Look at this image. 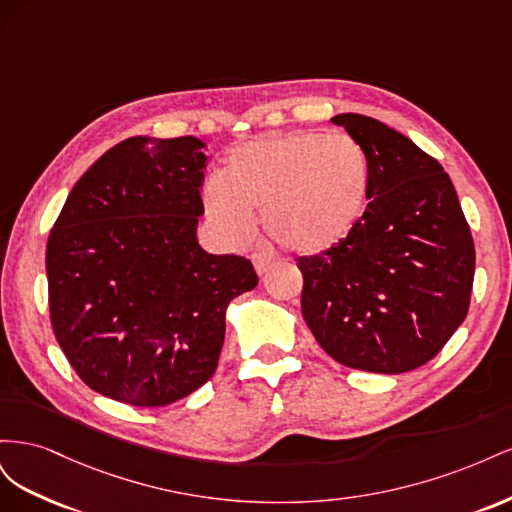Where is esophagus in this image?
<instances>
[{
    "mask_svg": "<svg viewBox=\"0 0 512 512\" xmlns=\"http://www.w3.org/2000/svg\"><path fill=\"white\" fill-rule=\"evenodd\" d=\"M252 262H254V269L262 275V273H267L269 269H273V265H275V258H273V256H269V254H262V252H258V254H254V256H252Z\"/></svg>",
    "mask_w": 512,
    "mask_h": 512,
    "instance_id": "1",
    "label": "esophagus"
}]
</instances>
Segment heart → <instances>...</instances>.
<instances>
[{"instance_id": "obj_1", "label": "heart", "mask_w": 512, "mask_h": 512, "mask_svg": "<svg viewBox=\"0 0 512 512\" xmlns=\"http://www.w3.org/2000/svg\"><path fill=\"white\" fill-rule=\"evenodd\" d=\"M369 158L344 132H273L230 153L222 181L203 192L207 215L232 239L250 235L262 211L267 235L297 254L346 239L367 207Z\"/></svg>"}]
</instances>
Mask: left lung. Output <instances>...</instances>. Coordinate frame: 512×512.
<instances>
[{
	"instance_id": "obj_1",
	"label": "left lung",
	"mask_w": 512,
	"mask_h": 512,
	"mask_svg": "<svg viewBox=\"0 0 512 512\" xmlns=\"http://www.w3.org/2000/svg\"><path fill=\"white\" fill-rule=\"evenodd\" d=\"M369 158V203L350 235L299 256L301 312L337 363L404 374L436 356L466 320L476 252L451 177L382 121L333 117Z\"/></svg>"
}]
</instances>
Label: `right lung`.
Instances as JSON below:
<instances>
[{"mask_svg": "<svg viewBox=\"0 0 512 512\" xmlns=\"http://www.w3.org/2000/svg\"><path fill=\"white\" fill-rule=\"evenodd\" d=\"M203 147L194 136L119 143L74 185L46 243L57 344L89 389L132 406L200 389L228 303L258 284L245 256L196 241Z\"/></svg>", "mask_w": 512, "mask_h": 512, "instance_id": "obj_1", "label": "right lung"}]
</instances>
